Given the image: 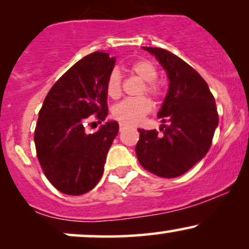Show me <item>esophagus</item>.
<instances>
[{"label":"esophagus","instance_id":"esophagus-1","mask_svg":"<svg viewBox=\"0 0 249 249\" xmlns=\"http://www.w3.org/2000/svg\"><path fill=\"white\" fill-rule=\"evenodd\" d=\"M125 127H126V124H124V123H119V128H121V131Z\"/></svg>","mask_w":249,"mask_h":249}]
</instances>
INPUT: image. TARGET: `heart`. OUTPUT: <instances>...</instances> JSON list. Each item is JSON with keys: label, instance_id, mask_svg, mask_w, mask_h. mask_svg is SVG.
<instances>
[{"label": "heart", "instance_id": "1", "mask_svg": "<svg viewBox=\"0 0 249 249\" xmlns=\"http://www.w3.org/2000/svg\"><path fill=\"white\" fill-rule=\"evenodd\" d=\"M131 73L144 81V87L141 89V95L145 92L153 98L161 96V87L157 82L158 70L153 62L148 59H137L127 65ZM107 93L111 98L117 99L122 95V78L117 70H112L107 79ZM152 110V102L146 97L127 98L117 104L113 108V117L117 121L125 124H138Z\"/></svg>", "mask_w": 249, "mask_h": 249}]
</instances>
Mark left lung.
Returning a JSON list of instances; mask_svg holds the SVG:
<instances>
[{"instance_id": "8db88e82", "label": "left lung", "mask_w": 249, "mask_h": 249, "mask_svg": "<svg viewBox=\"0 0 249 249\" xmlns=\"http://www.w3.org/2000/svg\"><path fill=\"white\" fill-rule=\"evenodd\" d=\"M166 70L170 87L158 117L161 134L139 128L136 153L148 172L176 178L201 160L219 124L215 99L205 79L186 62L161 48L144 47Z\"/></svg>"}]
</instances>
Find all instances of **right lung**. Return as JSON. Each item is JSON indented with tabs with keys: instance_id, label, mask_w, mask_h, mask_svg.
Segmentation results:
<instances>
[{
	"instance_id": "add662e5",
	"label": "right lung",
	"mask_w": 249,
	"mask_h": 249,
	"mask_svg": "<svg viewBox=\"0 0 249 249\" xmlns=\"http://www.w3.org/2000/svg\"><path fill=\"white\" fill-rule=\"evenodd\" d=\"M115 62V57L101 51L83 57L53 85L43 102L34 136L36 154L43 173L59 192L81 196L102 178L119 125L107 122L88 134L85 124L107 118V79Z\"/></svg>"
}]
</instances>
